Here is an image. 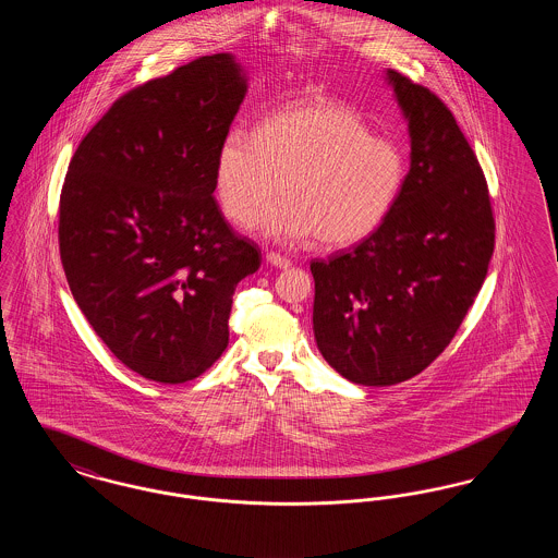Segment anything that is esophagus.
<instances>
[{"instance_id": "34e87169", "label": "esophagus", "mask_w": 558, "mask_h": 558, "mask_svg": "<svg viewBox=\"0 0 558 558\" xmlns=\"http://www.w3.org/2000/svg\"><path fill=\"white\" fill-rule=\"evenodd\" d=\"M266 262L269 266L280 267V269H287V267L292 266V262L289 257H282L280 253H274V251H269V253H267Z\"/></svg>"}]
</instances>
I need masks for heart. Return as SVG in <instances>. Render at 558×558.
Masks as SVG:
<instances>
[{
	"mask_svg": "<svg viewBox=\"0 0 558 558\" xmlns=\"http://www.w3.org/2000/svg\"><path fill=\"white\" fill-rule=\"evenodd\" d=\"M403 178L398 148L374 137L362 117L326 100L278 108L257 132L232 128L215 160V194L223 215L257 223V232L292 246L318 236L349 246L372 234L396 203Z\"/></svg>",
	"mask_w": 558,
	"mask_h": 558,
	"instance_id": "b5f03b06",
	"label": "heart"
}]
</instances>
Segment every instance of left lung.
Listing matches in <instances>:
<instances>
[{
    "mask_svg": "<svg viewBox=\"0 0 558 558\" xmlns=\"http://www.w3.org/2000/svg\"><path fill=\"white\" fill-rule=\"evenodd\" d=\"M410 132V171L368 239L314 259V335L347 380L389 387L450 345L494 255L485 175L450 108L387 71Z\"/></svg>",
    "mask_w": 558,
    "mask_h": 558,
    "instance_id": "8db88e82",
    "label": "left lung"
}]
</instances>
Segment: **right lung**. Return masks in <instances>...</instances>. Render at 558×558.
<instances>
[{
  "label": "right lung",
  "mask_w": 558,
  "mask_h": 558,
  "mask_svg": "<svg viewBox=\"0 0 558 558\" xmlns=\"http://www.w3.org/2000/svg\"><path fill=\"white\" fill-rule=\"evenodd\" d=\"M244 94L232 53L192 60L121 96L69 165L58 221L69 287L114 357L148 380L211 368L236 284L262 264L213 198Z\"/></svg>",
  "instance_id": "add662e5"
}]
</instances>
